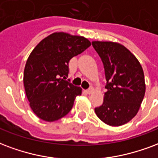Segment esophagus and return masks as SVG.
Listing matches in <instances>:
<instances>
[{
  "instance_id": "34e87169",
  "label": "esophagus",
  "mask_w": 158,
  "mask_h": 158,
  "mask_svg": "<svg viewBox=\"0 0 158 158\" xmlns=\"http://www.w3.org/2000/svg\"><path fill=\"white\" fill-rule=\"evenodd\" d=\"M93 92H94V89L93 88H89L86 90V93H87V94H92Z\"/></svg>"
}]
</instances>
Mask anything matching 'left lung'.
<instances>
[{
    "mask_svg": "<svg viewBox=\"0 0 158 158\" xmlns=\"http://www.w3.org/2000/svg\"><path fill=\"white\" fill-rule=\"evenodd\" d=\"M105 68L107 92L104 102L94 111L109 126L129 122L137 112L146 91L143 69L127 48L114 42H92Z\"/></svg>",
    "mask_w": 158,
    "mask_h": 158,
    "instance_id": "8db88e82",
    "label": "left lung"
}]
</instances>
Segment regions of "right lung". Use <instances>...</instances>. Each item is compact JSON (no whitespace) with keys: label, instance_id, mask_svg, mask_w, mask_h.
I'll list each match as a JSON object with an SVG mask.
<instances>
[{"label":"right lung","instance_id":"right-lung-1","mask_svg":"<svg viewBox=\"0 0 158 158\" xmlns=\"http://www.w3.org/2000/svg\"><path fill=\"white\" fill-rule=\"evenodd\" d=\"M91 45L81 36L54 32L30 53L24 69L23 84L30 107L45 121H58L71 110L82 89L67 80L69 62Z\"/></svg>","mask_w":158,"mask_h":158}]
</instances>
